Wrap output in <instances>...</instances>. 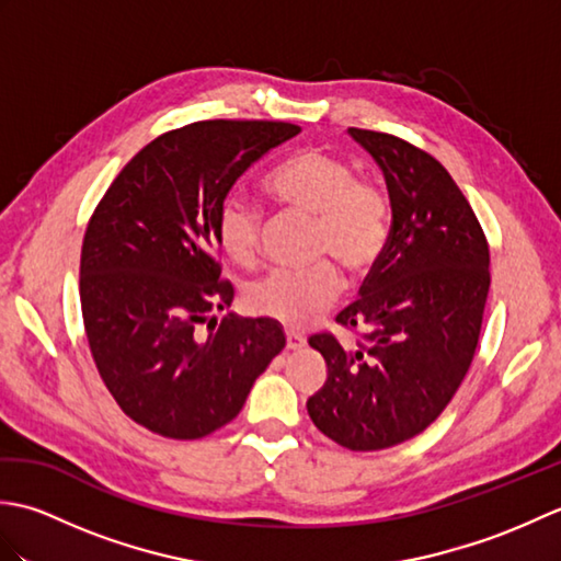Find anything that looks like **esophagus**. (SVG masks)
<instances>
[{
    "label": "esophagus",
    "instance_id": "34e87169",
    "mask_svg": "<svg viewBox=\"0 0 561 561\" xmlns=\"http://www.w3.org/2000/svg\"><path fill=\"white\" fill-rule=\"evenodd\" d=\"M301 347H306V337L304 335H296V332H287V350L296 352V350H301Z\"/></svg>",
    "mask_w": 561,
    "mask_h": 561
}]
</instances>
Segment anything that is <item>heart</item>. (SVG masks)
<instances>
[{"label":"heart","instance_id":"obj_1","mask_svg":"<svg viewBox=\"0 0 561 561\" xmlns=\"http://www.w3.org/2000/svg\"><path fill=\"white\" fill-rule=\"evenodd\" d=\"M267 197L289 211L316 219L313 255L332 257L350 274H366L383 255L390 233L386 190L356 178L352 165L320 147L284 157L262 181ZM262 214L255 205L229 197L217 217L221 253L238 267H253L260 255ZM342 291V277L330 262L311 270H274L248 289L255 316L284 328L311 325Z\"/></svg>","mask_w":561,"mask_h":561}]
</instances>
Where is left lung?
I'll use <instances>...</instances> for the list:
<instances>
[{
    "label": "left lung",
    "mask_w": 561,
    "mask_h": 561,
    "mask_svg": "<svg viewBox=\"0 0 561 561\" xmlns=\"http://www.w3.org/2000/svg\"><path fill=\"white\" fill-rule=\"evenodd\" d=\"M350 137L383 171L392 224L362 299L337 316L340 325L362 328L366 344L308 340L328 378L306 408L335 444L380 450L422 434L468 374L490 294V245L434 157L371 129L350 127Z\"/></svg>",
    "instance_id": "1"
}]
</instances>
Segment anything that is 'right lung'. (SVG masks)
Listing matches in <instances>:
<instances>
[{"label": "right lung", "instance_id": "1", "mask_svg": "<svg viewBox=\"0 0 561 561\" xmlns=\"http://www.w3.org/2000/svg\"><path fill=\"white\" fill-rule=\"evenodd\" d=\"M301 133L205 121L141 149L99 202L81 245V316L121 410L169 438H202L241 412L287 337L267 318H217L233 301L217 262L221 202L250 165ZM218 328L205 339L202 322Z\"/></svg>", "mask_w": 561, "mask_h": 561}]
</instances>
